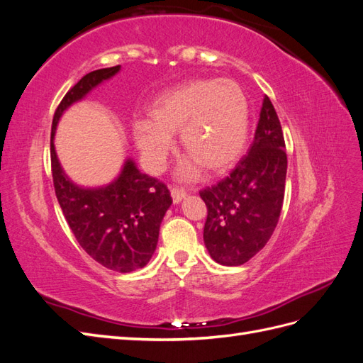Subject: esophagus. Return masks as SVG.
I'll list each match as a JSON object with an SVG mask.
<instances>
[{
	"label": "esophagus",
	"mask_w": 363,
	"mask_h": 363,
	"mask_svg": "<svg viewBox=\"0 0 363 363\" xmlns=\"http://www.w3.org/2000/svg\"><path fill=\"white\" fill-rule=\"evenodd\" d=\"M171 196H172V201L177 204V203H180L184 196H186V192H184V189H182V188H172L171 189Z\"/></svg>",
	"instance_id": "34e87169"
}]
</instances>
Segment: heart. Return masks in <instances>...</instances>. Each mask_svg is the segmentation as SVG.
I'll list each match as a JSON object with an SVG mask.
<instances>
[{
    "label": "heart",
    "instance_id": "b5f03b06",
    "mask_svg": "<svg viewBox=\"0 0 363 363\" xmlns=\"http://www.w3.org/2000/svg\"><path fill=\"white\" fill-rule=\"evenodd\" d=\"M248 100L236 82L201 79L175 87L155 100L148 121H136L133 139L150 171H160L179 131L184 160L183 179L200 167L211 172L228 168L242 151L248 135Z\"/></svg>",
    "mask_w": 363,
    "mask_h": 363
}]
</instances>
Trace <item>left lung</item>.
<instances>
[{
	"mask_svg": "<svg viewBox=\"0 0 363 363\" xmlns=\"http://www.w3.org/2000/svg\"><path fill=\"white\" fill-rule=\"evenodd\" d=\"M286 145L276 108L263 98L255 140L228 177L200 191L207 206L204 244L225 267L244 265L276 228L286 182Z\"/></svg>",
	"mask_w": 363,
	"mask_h": 363,
	"instance_id": "left-lung-1",
	"label": "left lung"
}]
</instances>
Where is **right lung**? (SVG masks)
<instances>
[{
    "instance_id": "obj_1",
    "label": "right lung",
    "mask_w": 363,
    "mask_h": 363,
    "mask_svg": "<svg viewBox=\"0 0 363 363\" xmlns=\"http://www.w3.org/2000/svg\"><path fill=\"white\" fill-rule=\"evenodd\" d=\"M119 69L118 65L86 74L63 96L52 118L51 171L57 201L82 248L108 269L131 272L144 268L156 250L162 219L172 204L167 184L142 174L135 162L127 159L111 184L86 189L68 179L54 150L62 113Z\"/></svg>"
}]
</instances>
